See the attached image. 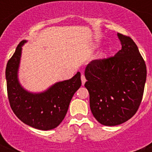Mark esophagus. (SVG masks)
<instances>
[{
	"label": "esophagus",
	"instance_id": "1",
	"mask_svg": "<svg viewBox=\"0 0 152 152\" xmlns=\"http://www.w3.org/2000/svg\"><path fill=\"white\" fill-rule=\"evenodd\" d=\"M80 79H81V82H82V85H84L86 82V78L85 76L84 75H81V77H80Z\"/></svg>",
	"mask_w": 152,
	"mask_h": 152
}]
</instances>
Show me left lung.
I'll list each match as a JSON object with an SVG mask.
<instances>
[{
	"label": "left lung",
	"instance_id": "obj_1",
	"mask_svg": "<svg viewBox=\"0 0 152 152\" xmlns=\"http://www.w3.org/2000/svg\"><path fill=\"white\" fill-rule=\"evenodd\" d=\"M122 49L114 56L91 61L85 68V88L91 112L100 124L117 126L137 112L146 81V64L135 42L117 33Z\"/></svg>",
	"mask_w": 152,
	"mask_h": 152
}]
</instances>
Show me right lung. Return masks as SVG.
Segmentation results:
<instances>
[{
    "instance_id": "right-lung-1",
    "label": "right lung",
    "mask_w": 152,
    "mask_h": 152,
    "mask_svg": "<svg viewBox=\"0 0 152 152\" xmlns=\"http://www.w3.org/2000/svg\"><path fill=\"white\" fill-rule=\"evenodd\" d=\"M23 40L7 61L6 67L8 100L14 114L23 123L40 130L56 128L62 122L75 93L81 85L80 73L60 81L44 92L33 94L20 85L17 77Z\"/></svg>"
}]
</instances>
